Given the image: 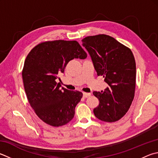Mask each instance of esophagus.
<instances>
[{
    "label": "esophagus",
    "instance_id": "obj_1",
    "mask_svg": "<svg viewBox=\"0 0 158 158\" xmlns=\"http://www.w3.org/2000/svg\"><path fill=\"white\" fill-rule=\"evenodd\" d=\"M83 95H84V98H88V97L91 96V93H83Z\"/></svg>",
    "mask_w": 158,
    "mask_h": 158
}]
</instances>
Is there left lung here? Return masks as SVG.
<instances>
[{"mask_svg":"<svg viewBox=\"0 0 158 158\" xmlns=\"http://www.w3.org/2000/svg\"><path fill=\"white\" fill-rule=\"evenodd\" d=\"M83 45L90 54L98 76L104 77L109 87L93 92L99 99L94 108L102 121L114 122L127 113L133 102L136 81V64L130 48L106 34L85 37Z\"/></svg>","mask_w":158,"mask_h":158,"instance_id":"1","label":"left lung"}]
</instances>
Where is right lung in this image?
Masks as SVG:
<instances>
[{"label": "right lung", "instance_id": "add662e5", "mask_svg": "<svg viewBox=\"0 0 158 158\" xmlns=\"http://www.w3.org/2000/svg\"><path fill=\"white\" fill-rule=\"evenodd\" d=\"M86 57L78 42L64 40L41 42L27 54L22 70L25 91L36 115L47 124L58 127L73 119L83 93L61 89L56 79L70 60Z\"/></svg>", "mask_w": 158, "mask_h": 158}]
</instances>
